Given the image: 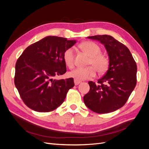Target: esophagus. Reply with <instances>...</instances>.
Returning a JSON list of instances; mask_svg holds the SVG:
<instances>
[{"mask_svg": "<svg viewBox=\"0 0 149 149\" xmlns=\"http://www.w3.org/2000/svg\"><path fill=\"white\" fill-rule=\"evenodd\" d=\"M74 83L75 85H78L79 83H81V81H78V80H76V79H74Z\"/></svg>", "mask_w": 149, "mask_h": 149, "instance_id": "1", "label": "esophagus"}]
</instances>
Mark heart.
Wrapping results in <instances>:
<instances>
[{"instance_id": "heart-1", "label": "heart", "mask_w": 149, "mask_h": 149, "mask_svg": "<svg viewBox=\"0 0 149 149\" xmlns=\"http://www.w3.org/2000/svg\"><path fill=\"white\" fill-rule=\"evenodd\" d=\"M79 47L91 57L89 65H93L99 73H104L109 67V60L102 55H101V49L97 45L93 42H84L79 45ZM74 52L73 48H67L63 53V58L66 66L70 68L74 66ZM69 76L78 81L88 79L96 75V70L92 66L86 68H78L69 73Z\"/></svg>"}]
</instances>
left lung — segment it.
Instances as JSON below:
<instances>
[{
  "label": "left lung",
  "instance_id": "obj_1",
  "mask_svg": "<svg viewBox=\"0 0 149 149\" xmlns=\"http://www.w3.org/2000/svg\"><path fill=\"white\" fill-rule=\"evenodd\" d=\"M104 46L109 56L106 73L98 84L88 82L89 91L83 100L89 109L99 114L118 110L127 102L137 82V65L127 47L110 35L88 37Z\"/></svg>",
  "mask_w": 149,
  "mask_h": 149
}]
</instances>
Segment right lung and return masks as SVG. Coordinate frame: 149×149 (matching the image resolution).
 Listing matches in <instances>:
<instances>
[{
  "label": "right lung",
  "mask_w": 149,
  "mask_h": 149,
  "mask_svg": "<svg viewBox=\"0 0 149 149\" xmlns=\"http://www.w3.org/2000/svg\"><path fill=\"white\" fill-rule=\"evenodd\" d=\"M76 43L75 40L48 36L29 46L17 60L15 85L30 109L49 112L63 102L68 90L74 86V80L55 77L66 73L63 55Z\"/></svg>",
  "instance_id": "add662e5"
}]
</instances>
